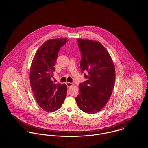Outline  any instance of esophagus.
Instances as JSON below:
<instances>
[{
	"label": "esophagus",
	"instance_id": "obj_1",
	"mask_svg": "<svg viewBox=\"0 0 148 148\" xmlns=\"http://www.w3.org/2000/svg\"><path fill=\"white\" fill-rule=\"evenodd\" d=\"M66 84L68 87H71V86L73 85V83H71L67 82V83H66Z\"/></svg>",
	"mask_w": 148,
	"mask_h": 148
}]
</instances>
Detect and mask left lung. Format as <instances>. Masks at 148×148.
<instances>
[{
    "instance_id": "8db88e82",
    "label": "left lung",
    "mask_w": 148,
    "mask_h": 148,
    "mask_svg": "<svg viewBox=\"0 0 148 148\" xmlns=\"http://www.w3.org/2000/svg\"><path fill=\"white\" fill-rule=\"evenodd\" d=\"M82 54L80 68L87 79L79 85L75 98L77 106L85 113L100 112L110 98L115 80L113 60L105 47L97 41L77 39Z\"/></svg>"
}]
</instances>
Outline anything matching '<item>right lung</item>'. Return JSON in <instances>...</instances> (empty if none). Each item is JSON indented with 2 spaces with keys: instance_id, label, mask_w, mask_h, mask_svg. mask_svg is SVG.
I'll use <instances>...</instances> for the list:
<instances>
[{
  "instance_id": "obj_1",
  "label": "right lung",
  "mask_w": 148,
  "mask_h": 148,
  "mask_svg": "<svg viewBox=\"0 0 148 148\" xmlns=\"http://www.w3.org/2000/svg\"><path fill=\"white\" fill-rule=\"evenodd\" d=\"M68 41L67 38L50 39L38 49L30 69V82L38 105L48 112L60 108L66 96L67 86L56 84L51 80L60 48Z\"/></svg>"
}]
</instances>
